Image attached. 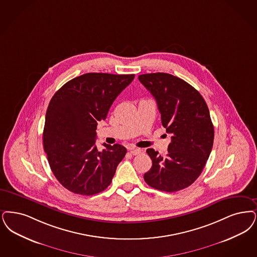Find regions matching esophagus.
Segmentation results:
<instances>
[{
  "mask_svg": "<svg viewBox=\"0 0 257 257\" xmlns=\"http://www.w3.org/2000/svg\"><path fill=\"white\" fill-rule=\"evenodd\" d=\"M141 152H142V150H141V149H139V148H130V153L134 155V156L139 155Z\"/></svg>",
  "mask_w": 257,
  "mask_h": 257,
  "instance_id": "34e87169",
  "label": "esophagus"
}]
</instances>
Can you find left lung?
I'll list each match as a JSON object with an SVG mask.
<instances>
[{"label": "left lung", "instance_id": "left-lung-1", "mask_svg": "<svg viewBox=\"0 0 257 257\" xmlns=\"http://www.w3.org/2000/svg\"><path fill=\"white\" fill-rule=\"evenodd\" d=\"M139 80L154 96L162 124L172 136L165 157L146 150L152 167L144 181L162 191L182 190L201 175L211 152L214 128L209 110L200 92L172 74L145 73Z\"/></svg>", "mask_w": 257, "mask_h": 257}]
</instances>
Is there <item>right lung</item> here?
<instances>
[{"mask_svg":"<svg viewBox=\"0 0 257 257\" xmlns=\"http://www.w3.org/2000/svg\"><path fill=\"white\" fill-rule=\"evenodd\" d=\"M134 77L89 72L66 83L52 96L43 132L44 150L52 173L68 190L94 195L111 184L127 151L120 144H106L98 151L95 130Z\"/></svg>","mask_w":257,"mask_h":257,"instance_id":"obj_1","label":"right lung"}]
</instances>
